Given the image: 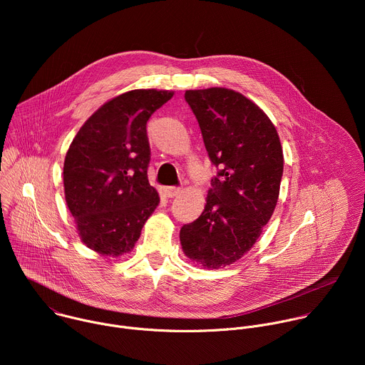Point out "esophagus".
Wrapping results in <instances>:
<instances>
[{
	"label": "esophagus",
	"instance_id": "obj_1",
	"mask_svg": "<svg viewBox=\"0 0 365 365\" xmlns=\"http://www.w3.org/2000/svg\"><path fill=\"white\" fill-rule=\"evenodd\" d=\"M163 192H165V195H166L168 197H173V196H176L178 193H180V187H176V186H166V187L163 189Z\"/></svg>",
	"mask_w": 365,
	"mask_h": 365
}]
</instances>
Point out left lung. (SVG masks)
<instances>
[{
    "label": "left lung",
    "mask_w": 365,
    "mask_h": 365,
    "mask_svg": "<svg viewBox=\"0 0 365 365\" xmlns=\"http://www.w3.org/2000/svg\"><path fill=\"white\" fill-rule=\"evenodd\" d=\"M205 148L218 169L200 217L180 228L185 254L205 269L232 264L272 218L283 176L276 127L254 102L225 88L186 91Z\"/></svg>",
    "instance_id": "obj_1"
}]
</instances>
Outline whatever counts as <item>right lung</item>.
Masks as SVG:
<instances>
[{
	"mask_svg": "<svg viewBox=\"0 0 365 365\" xmlns=\"http://www.w3.org/2000/svg\"><path fill=\"white\" fill-rule=\"evenodd\" d=\"M173 96L170 91L134 89L93 113L65 159L69 211L86 247L118 257L133 250L160 197L147 178V121Z\"/></svg>",
	"mask_w": 365,
	"mask_h": 365,
	"instance_id": "add662e5",
	"label": "right lung"
}]
</instances>
